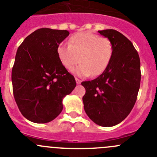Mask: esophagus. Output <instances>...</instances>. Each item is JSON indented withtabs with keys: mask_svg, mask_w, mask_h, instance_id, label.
<instances>
[{
	"mask_svg": "<svg viewBox=\"0 0 157 157\" xmlns=\"http://www.w3.org/2000/svg\"><path fill=\"white\" fill-rule=\"evenodd\" d=\"M75 80H76V82H77V84H80V83H81V80H80V79H78L76 77Z\"/></svg>",
	"mask_w": 157,
	"mask_h": 157,
	"instance_id": "obj_1",
	"label": "esophagus"
}]
</instances>
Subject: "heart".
Returning a JSON list of instances; mask_svg holds the SVG:
<instances>
[{
    "label": "heart",
    "instance_id": "1",
    "mask_svg": "<svg viewBox=\"0 0 157 157\" xmlns=\"http://www.w3.org/2000/svg\"><path fill=\"white\" fill-rule=\"evenodd\" d=\"M114 47L108 38L90 32H81L70 38L69 44L61 43L57 55L62 65L79 77H98L106 70L112 61Z\"/></svg>",
    "mask_w": 157,
    "mask_h": 157
}]
</instances>
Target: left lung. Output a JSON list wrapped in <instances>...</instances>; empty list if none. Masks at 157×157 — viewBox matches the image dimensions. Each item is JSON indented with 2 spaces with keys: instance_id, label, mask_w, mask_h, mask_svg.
Here are the masks:
<instances>
[{
  "instance_id": "obj_1",
  "label": "left lung",
  "mask_w": 157,
  "mask_h": 157,
  "mask_svg": "<svg viewBox=\"0 0 157 157\" xmlns=\"http://www.w3.org/2000/svg\"><path fill=\"white\" fill-rule=\"evenodd\" d=\"M112 41L114 53L103 74L83 81L84 111L97 125L111 127L125 119L134 107L141 80L140 59L131 41L114 29L98 31Z\"/></svg>"
}]
</instances>
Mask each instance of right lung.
I'll use <instances>...</instances> for the list:
<instances>
[{
	"label": "right lung",
	"mask_w": 157,
	"mask_h": 157,
	"mask_svg": "<svg viewBox=\"0 0 157 157\" xmlns=\"http://www.w3.org/2000/svg\"><path fill=\"white\" fill-rule=\"evenodd\" d=\"M67 30L42 28L20 45L11 72L13 94L23 116L35 123L55 119L63 110V98L76 87L74 77L62 65L58 45Z\"/></svg>",
	"instance_id": "right-lung-1"
}]
</instances>
